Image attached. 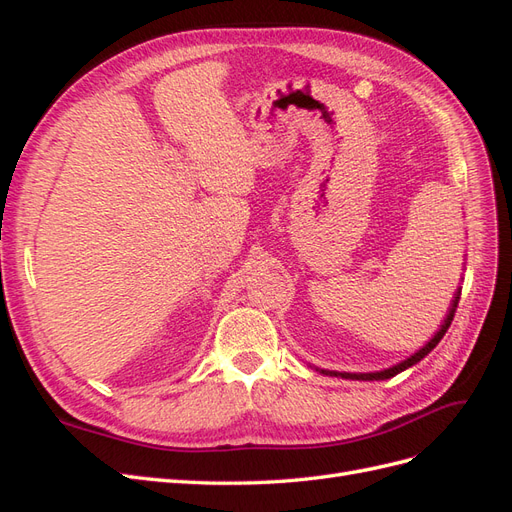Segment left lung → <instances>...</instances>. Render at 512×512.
I'll list each match as a JSON object with an SVG mask.
<instances>
[{
	"mask_svg": "<svg viewBox=\"0 0 512 512\" xmlns=\"http://www.w3.org/2000/svg\"><path fill=\"white\" fill-rule=\"evenodd\" d=\"M459 294H461V290L455 294L453 305H451V309H448V316H446V320H444V324H442V329H440L436 335H433V339H429V342H427L421 350H418L416 354H412L410 359H406L404 363H399V365L389 367V369H384V371H376V374H337V371H324V369H320V371H322V374H329V376H342V378H350V380H386V378H393V376H397L399 371H404V369H408V367L416 365V363L421 361V359H425V356L440 344V339L444 337V333L448 331V327H451V322H453V318H455L457 303H459Z\"/></svg>",
	"mask_w": 512,
	"mask_h": 512,
	"instance_id": "left-lung-1",
	"label": "left lung"
}]
</instances>
